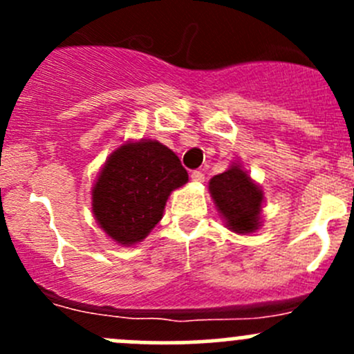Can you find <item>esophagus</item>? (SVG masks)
I'll use <instances>...</instances> for the list:
<instances>
[{"label":"esophagus","instance_id":"obj_1","mask_svg":"<svg viewBox=\"0 0 354 354\" xmlns=\"http://www.w3.org/2000/svg\"><path fill=\"white\" fill-rule=\"evenodd\" d=\"M190 178H192V181H195V183H202V181L205 180V176H203V173H202V171H198V169L192 171Z\"/></svg>","mask_w":354,"mask_h":354}]
</instances>
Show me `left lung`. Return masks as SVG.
Returning <instances> with one entry per match:
<instances>
[{
  "label": "left lung",
  "mask_w": 354,
  "mask_h": 354,
  "mask_svg": "<svg viewBox=\"0 0 354 354\" xmlns=\"http://www.w3.org/2000/svg\"><path fill=\"white\" fill-rule=\"evenodd\" d=\"M209 190L231 231L246 234L259 230L263 194L241 166L233 164L227 171L216 174Z\"/></svg>",
  "instance_id": "obj_1"
}]
</instances>
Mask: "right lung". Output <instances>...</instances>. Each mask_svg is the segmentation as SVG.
Returning a JSON list of instances; mask_svg holds the SVG:
<instances>
[{
    "mask_svg": "<svg viewBox=\"0 0 354 354\" xmlns=\"http://www.w3.org/2000/svg\"><path fill=\"white\" fill-rule=\"evenodd\" d=\"M187 181V169L166 145L130 142L106 160L92 190V210L108 236L130 246L151 233L171 192Z\"/></svg>",
    "mask_w": 354,
    "mask_h": 354,
    "instance_id": "1",
    "label": "right lung"
}]
</instances>
